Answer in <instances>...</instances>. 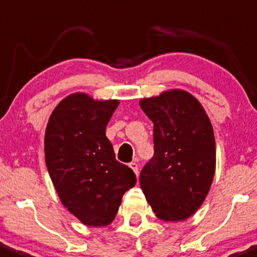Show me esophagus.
I'll list each match as a JSON object with an SVG mask.
<instances>
[{
    "label": "esophagus",
    "instance_id": "esophagus-1",
    "mask_svg": "<svg viewBox=\"0 0 257 257\" xmlns=\"http://www.w3.org/2000/svg\"><path fill=\"white\" fill-rule=\"evenodd\" d=\"M128 166H130V168H131L132 171L135 172V174H136V176H139V166H137V163L136 162H131Z\"/></svg>",
    "mask_w": 257,
    "mask_h": 257
}]
</instances>
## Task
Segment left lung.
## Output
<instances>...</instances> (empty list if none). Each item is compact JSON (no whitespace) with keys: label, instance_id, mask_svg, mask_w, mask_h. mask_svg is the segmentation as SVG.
<instances>
[{"label":"left lung","instance_id":"left-lung-1","mask_svg":"<svg viewBox=\"0 0 257 257\" xmlns=\"http://www.w3.org/2000/svg\"><path fill=\"white\" fill-rule=\"evenodd\" d=\"M153 122L155 155L140 174L156 216L182 221L203 204L215 173L213 126L200 102L184 90L142 99Z\"/></svg>","mask_w":257,"mask_h":257}]
</instances>
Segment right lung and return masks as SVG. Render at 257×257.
Wrapping results in <instances>:
<instances>
[{"instance_id": "right-lung-1", "label": "right lung", "mask_w": 257, "mask_h": 257, "mask_svg": "<svg viewBox=\"0 0 257 257\" xmlns=\"http://www.w3.org/2000/svg\"><path fill=\"white\" fill-rule=\"evenodd\" d=\"M117 106L118 100L99 101L75 92L57 105L47 125L50 179L63 205L84 225H109L122 195L136 184V174L116 161L105 134Z\"/></svg>"}]
</instances>
